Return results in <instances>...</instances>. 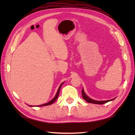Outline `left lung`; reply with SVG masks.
Instances as JSON below:
<instances>
[{"mask_svg":"<svg viewBox=\"0 0 135 135\" xmlns=\"http://www.w3.org/2000/svg\"><path fill=\"white\" fill-rule=\"evenodd\" d=\"M82 97L83 99H84L85 101H86L88 103H93V104H104V103H107L108 102H110V101H113L114 99H113L111 100H103V101H98V100H93L92 99L90 98L88 96L86 93H85L84 90V88L82 89Z\"/></svg>","mask_w":135,"mask_h":135,"instance_id":"8db88e82","label":"left lung"}]
</instances>
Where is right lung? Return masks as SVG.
Returning a JSON list of instances; mask_svg holds the SVG:
<instances>
[{"mask_svg": "<svg viewBox=\"0 0 135 135\" xmlns=\"http://www.w3.org/2000/svg\"><path fill=\"white\" fill-rule=\"evenodd\" d=\"M64 82H62V84L60 85V86H59V89H58V90H57V93H56V95H55V96H54V97H53V99L51 100H50V102H47V103H45V104H42V105H37L36 107H42V106H45V105H51V104H52L53 103L56 101V100L57 99V98H58V97H59V93H60V88H61V86L62 85V84H64ZM29 106H30V107H35V106H32V105H28Z\"/></svg>", "mask_w": 135, "mask_h": 135, "instance_id": "1", "label": "right lung"}]
</instances>
